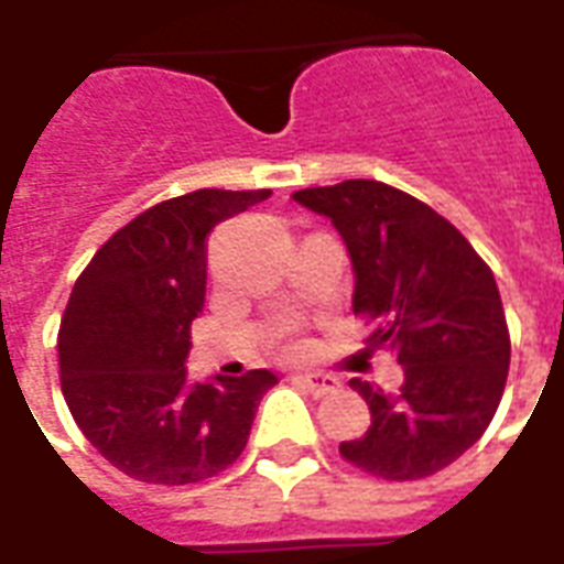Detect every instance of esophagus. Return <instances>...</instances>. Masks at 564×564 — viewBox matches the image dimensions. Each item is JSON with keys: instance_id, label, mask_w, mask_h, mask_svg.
<instances>
[{"instance_id": "1", "label": "esophagus", "mask_w": 564, "mask_h": 564, "mask_svg": "<svg viewBox=\"0 0 564 564\" xmlns=\"http://www.w3.org/2000/svg\"><path fill=\"white\" fill-rule=\"evenodd\" d=\"M293 382L302 386L307 394H314V398H325V394L337 391V379L328 377V373H295Z\"/></svg>"}]
</instances>
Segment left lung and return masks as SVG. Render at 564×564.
I'll use <instances>...</instances> for the list:
<instances>
[{
	"label": "left lung",
	"mask_w": 564,
	"mask_h": 564,
	"mask_svg": "<svg viewBox=\"0 0 564 564\" xmlns=\"http://www.w3.org/2000/svg\"><path fill=\"white\" fill-rule=\"evenodd\" d=\"M299 206L335 224L352 271V311L377 319L370 346H388L403 386L352 379L370 427L340 454L386 481L440 473L481 440L502 400L511 337L494 271L460 229L421 199L373 178L295 191Z\"/></svg>",
	"instance_id": "8db88e82"
}]
</instances>
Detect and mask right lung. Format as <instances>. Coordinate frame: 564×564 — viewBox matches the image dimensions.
<instances>
[{
    "mask_svg": "<svg viewBox=\"0 0 564 564\" xmlns=\"http://www.w3.org/2000/svg\"><path fill=\"white\" fill-rule=\"evenodd\" d=\"M271 191L203 187L112 232L70 290L59 325L62 394L83 436L145 484H197L239 460L278 377H187L206 302V241Z\"/></svg>",
    "mask_w": 564,
    "mask_h": 564,
    "instance_id": "1",
    "label": "right lung"
}]
</instances>
